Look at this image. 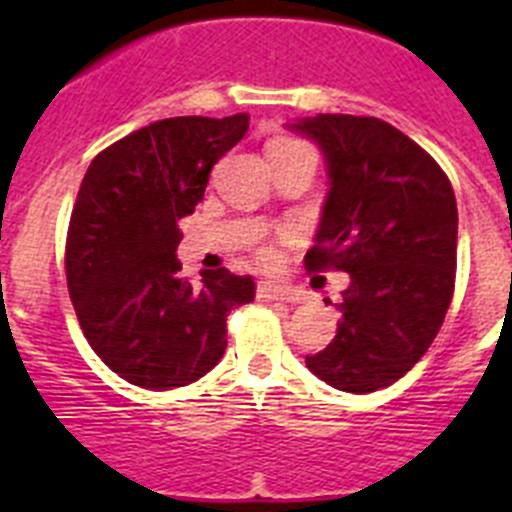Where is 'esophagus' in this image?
<instances>
[{
  "label": "esophagus",
  "instance_id": "esophagus-1",
  "mask_svg": "<svg viewBox=\"0 0 512 512\" xmlns=\"http://www.w3.org/2000/svg\"><path fill=\"white\" fill-rule=\"evenodd\" d=\"M256 297H259L261 302H287V300H292V295H289L282 284H271V282H261L259 289H256Z\"/></svg>",
  "mask_w": 512,
  "mask_h": 512
}]
</instances>
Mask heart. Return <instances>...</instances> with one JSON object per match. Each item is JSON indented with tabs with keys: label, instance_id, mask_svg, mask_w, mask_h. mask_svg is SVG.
I'll list each match as a JSON object with an SVG mask.
<instances>
[{
	"label": "heart",
	"instance_id": "heart-1",
	"mask_svg": "<svg viewBox=\"0 0 512 512\" xmlns=\"http://www.w3.org/2000/svg\"><path fill=\"white\" fill-rule=\"evenodd\" d=\"M266 259H271V253H266Z\"/></svg>",
	"mask_w": 512,
	"mask_h": 512
}]
</instances>
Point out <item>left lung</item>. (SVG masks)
I'll return each instance as SVG.
<instances>
[{
  "label": "left lung",
  "instance_id": "obj_1",
  "mask_svg": "<svg viewBox=\"0 0 512 512\" xmlns=\"http://www.w3.org/2000/svg\"><path fill=\"white\" fill-rule=\"evenodd\" d=\"M287 128L320 148L328 171L307 269L351 279L336 338L305 364L341 392H377L423 359L451 305L454 189L415 140L377 117L315 115Z\"/></svg>",
  "mask_w": 512,
  "mask_h": 512
}]
</instances>
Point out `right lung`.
<instances>
[{"label":"right lung","instance_id":"right-lung-1","mask_svg":"<svg viewBox=\"0 0 512 512\" xmlns=\"http://www.w3.org/2000/svg\"><path fill=\"white\" fill-rule=\"evenodd\" d=\"M248 115L169 117L125 135L89 164L66 241V279L94 354L143 390L205 377L228 346V312L256 297L251 277H179V220L205 197L217 158Z\"/></svg>","mask_w":512,"mask_h":512}]
</instances>
